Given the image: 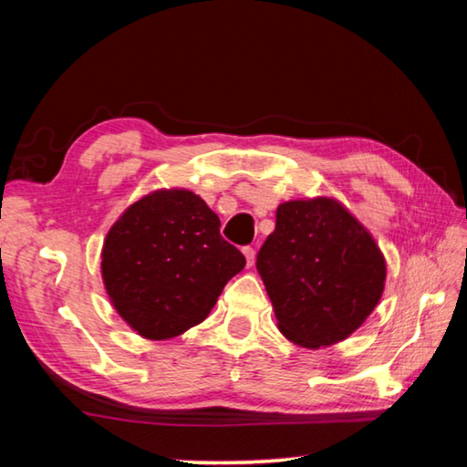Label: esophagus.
I'll list each match as a JSON object with an SVG mask.
<instances>
[{
    "instance_id": "1",
    "label": "esophagus",
    "mask_w": 467,
    "mask_h": 467,
    "mask_svg": "<svg viewBox=\"0 0 467 467\" xmlns=\"http://www.w3.org/2000/svg\"><path fill=\"white\" fill-rule=\"evenodd\" d=\"M243 253H244V257H247V265L249 267L255 264V249H253V247H243Z\"/></svg>"
}]
</instances>
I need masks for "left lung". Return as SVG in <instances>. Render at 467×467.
I'll use <instances>...</instances> for the list:
<instances>
[{"mask_svg": "<svg viewBox=\"0 0 467 467\" xmlns=\"http://www.w3.org/2000/svg\"><path fill=\"white\" fill-rule=\"evenodd\" d=\"M255 265L280 331L303 348L348 337L383 295L385 259L373 236L327 197L280 203Z\"/></svg>", "mask_w": 467, "mask_h": 467, "instance_id": "obj_1", "label": "left lung"}]
</instances>
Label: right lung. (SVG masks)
<instances>
[{
    "instance_id": "obj_1",
    "label": "right lung",
    "mask_w": 467,
    "mask_h": 467,
    "mask_svg": "<svg viewBox=\"0 0 467 467\" xmlns=\"http://www.w3.org/2000/svg\"><path fill=\"white\" fill-rule=\"evenodd\" d=\"M102 280L117 313L148 339L202 323L226 282L244 267L200 195L171 189L141 197L102 247Z\"/></svg>"
}]
</instances>
